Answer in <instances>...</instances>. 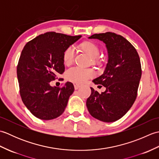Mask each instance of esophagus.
Wrapping results in <instances>:
<instances>
[{
    "label": "esophagus",
    "instance_id": "obj_1",
    "mask_svg": "<svg viewBox=\"0 0 159 159\" xmlns=\"http://www.w3.org/2000/svg\"><path fill=\"white\" fill-rule=\"evenodd\" d=\"M74 88H75V89H79V87L82 86V84L75 83H74Z\"/></svg>",
    "mask_w": 159,
    "mask_h": 159
}]
</instances>
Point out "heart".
<instances>
[{
  "label": "heart",
  "instance_id": "obj_1",
  "mask_svg": "<svg viewBox=\"0 0 159 159\" xmlns=\"http://www.w3.org/2000/svg\"><path fill=\"white\" fill-rule=\"evenodd\" d=\"M82 49L92 59L96 61L100 55V48L95 43L92 42H85L81 44ZM75 48L74 46H70L65 50L63 52V59L66 65H70L74 61L75 57ZM95 76V72L92 68H83L79 66L71 67L66 73V76L70 81L74 83H83L87 80Z\"/></svg>",
  "mask_w": 159,
  "mask_h": 159
}]
</instances>
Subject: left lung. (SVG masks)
<instances>
[{
  "label": "left lung",
  "instance_id": "8db88e82",
  "mask_svg": "<svg viewBox=\"0 0 159 159\" xmlns=\"http://www.w3.org/2000/svg\"><path fill=\"white\" fill-rule=\"evenodd\" d=\"M89 39L105 43L108 62L104 73L92 80L105 87V92L99 93L91 87L86 105L94 118L113 122L122 117L135 101L141 76L139 57L127 39L114 33L94 34Z\"/></svg>",
  "mask_w": 159,
  "mask_h": 159
}]
</instances>
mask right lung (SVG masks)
<instances>
[{"instance_id": "obj_1", "label": "right lung", "mask_w": 159, "mask_h": 159, "mask_svg": "<svg viewBox=\"0 0 159 159\" xmlns=\"http://www.w3.org/2000/svg\"><path fill=\"white\" fill-rule=\"evenodd\" d=\"M81 35L70 36L48 32L26 43L20 55L17 76L23 103L33 116L43 120H53L65 111L73 84L61 88L50 82L65 71L63 52Z\"/></svg>"}]
</instances>
